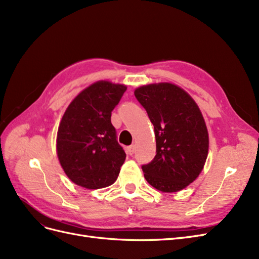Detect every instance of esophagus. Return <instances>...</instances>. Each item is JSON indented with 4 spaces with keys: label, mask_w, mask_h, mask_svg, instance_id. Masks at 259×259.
<instances>
[{
    "label": "esophagus",
    "mask_w": 259,
    "mask_h": 259,
    "mask_svg": "<svg viewBox=\"0 0 259 259\" xmlns=\"http://www.w3.org/2000/svg\"><path fill=\"white\" fill-rule=\"evenodd\" d=\"M126 152H127V154H130V155H133V154H134V152H135V147H134V145H132V146L127 147V149H126Z\"/></svg>",
    "instance_id": "obj_1"
}]
</instances>
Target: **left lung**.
Listing matches in <instances>:
<instances>
[{"mask_svg":"<svg viewBox=\"0 0 259 259\" xmlns=\"http://www.w3.org/2000/svg\"><path fill=\"white\" fill-rule=\"evenodd\" d=\"M135 97L154 126L156 151L142 166L155 189L176 192L199 176L208 152V134L202 113L190 95L170 83L138 88Z\"/></svg>","mask_w":259,"mask_h":259,"instance_id":"left-lung-1","label":"left lung"}]
</instances>
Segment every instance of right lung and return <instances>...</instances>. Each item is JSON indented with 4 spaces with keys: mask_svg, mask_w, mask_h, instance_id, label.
I'll return each mask as SVG.
<instances>
[{
    "mask_svg": "<svg viewBox=\"0 0 259 259\" xmlns=\"http://www.w3.org/2000/svg\"><path fill=\"white\" fill-rule=\"evenodd\" d=\"M126 86L99 81L69 105L57 133V154L67 176L88 189L112 185L126 154L116 140L111 112Z\"/></svg>",
    "mask_w": 259,
    "mask_h": 259,
    "instance_id": "add662e5",
    "label": "right lung"
}]
</instances>
